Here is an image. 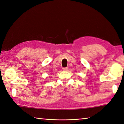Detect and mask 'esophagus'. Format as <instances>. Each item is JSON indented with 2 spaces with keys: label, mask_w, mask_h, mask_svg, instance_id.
Returning a JSON list of instances; mask_svg holds the SVG:
<instances>
[{
  "label": "esophagus",
  "mask_w": 124,
  "mask_h": 124,
  "mask_svg": "<svg viewBox=\"0 0 124 124\" xmlns=\"http://www.w3.org/2000/svg\"><path fill=\"white\" fill-rule=\"evenodd\" d=\"M68 68H62V70H63L64 71H67V70H68Z\"/></svg>",
  "instance_id": "esophagus-1"
}]
</instances>
